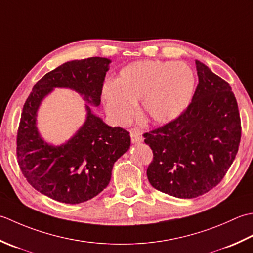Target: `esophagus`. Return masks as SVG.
Masks as SVG:
<instances>
[{"label": "esophagus", "mask_w": 253, "mask_h": 253, "mask_svg": "<svg viewBox=\"0 0 253 253\" xmlns=\"http://www.w3.org/2000/svg\"><path fill=\"white\" fill-rule=\"evenodd\" d=\"M130 135H131V142L132 143H141L143 141V136L142 133L137 130V128H132L130 131Z\"/></svg>", "instance_id": "34e87169"}]
</instances>
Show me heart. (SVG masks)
<instances>
[{
  "label": "heart",
  "mask_w": 253,
  "mask_h": 253,
  "mask_svg": "<svg viewBox=\"0 0 253 253\" xmlns=\"http://www.w3.org/2000/svg\"><path fill=\"white\" fill-rule=\"evenodd\" d=\"M197 87V76L184 62L143 60L127 64L115 82L102 87L108 115L126 126L136 115V102L155 123H169L188 109Z\"/></svg>",
  "instance_id": "obj_1"
}]
</instances>
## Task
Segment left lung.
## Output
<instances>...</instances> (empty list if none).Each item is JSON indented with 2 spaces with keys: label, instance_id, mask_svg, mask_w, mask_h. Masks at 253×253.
<instances>
[{
  "label": "left lung",
  "instance_id": "obj_1",
  "mask_svg": "<svg viewBox=\"0 0 253 253\" xmlns=\"http://www.w3.org/2000/svg\"><path fill=\"white\" fill-rule=\"evenodd\" d=\"M199 84L178 119L144 134L153 151L147 168L154 188L179 199L200 197L216 187L239 148L238 105L227 82L195 60Z\"/></svg>",
  "mask_w": 253,
  "mask_h": 253
}]
</instances>
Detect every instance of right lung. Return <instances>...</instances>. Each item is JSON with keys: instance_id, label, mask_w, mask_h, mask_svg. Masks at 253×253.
I'll return each mask as SVG.
<instances>
[{"instance_id": "add662e5", "label": "right lung", "mask_w": 253, "mask_h": 253, "mask_svg": "<svg viewBox=\"0 0 253 253\" xmlns=\"http://www.w3.org/2000/svg\"><path fill=\"white\" fill-rule=\"evenodd\" d=\"M110 63L99 56L65 62L36 83L24 105L17 132L19 168L32 187L58 202L79 204L99 194L109 184L113 164L130 148V133L106 125L89 106L100 105ZM54 88L79 92L89 104L84 126L61 146L45 142L37 127L41 102Z\"/></svg>"}]
</instances>
